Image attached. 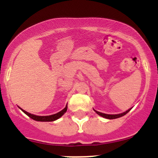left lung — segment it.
Segmentation results:
<instances>
[{"label": "left lung", "mask_w": 158, "mask_h": 158, "mask_svg": "<svg viewBox=\"0 0 158 158\" xmlns=\"http://www.w3.org/2000/svg\"><path fill=\"white\" fill-rule=\"evenodd\" d=\"M131 108H130V109H128V110H126V112H124V113H122V114H103V113H101V112H99L97 111V110H94V111L96 112L97 114H99V116H101V117H105V118L106 119H117V118H119V117H123V116L126 115V114L128 113V112L130 111V110H131Z\"/></svg>", "instance_id": "1"}]
</instances>
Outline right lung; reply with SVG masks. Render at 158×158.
Segmentation results:
<instances>
[{
    "instance_id": "1",
    "label": "right lung",
    "mask_w": 158,
    "mask_h": 158,
    "mask_svg": "<svg viewBox=\"0 0 158 158\" xmlns=\"http://www.w3.org/2000/svg\"><path fill=\"white\" fill-rule=\"evenodd\" d=\"M21 110H22L23 113L26 114L28 117H30V118L34 119V120L35 121H41V122H52V121H55L56 119L60 118L61 116H62L63 114L67 111V110H68V106H66V107H65L64 109L61 110V111H59V113L52 114V115H50V116H36V115H34V114L28 113V112H27L26 110H23L22 108H21Z\"/></svg>"
}]
</instances>
